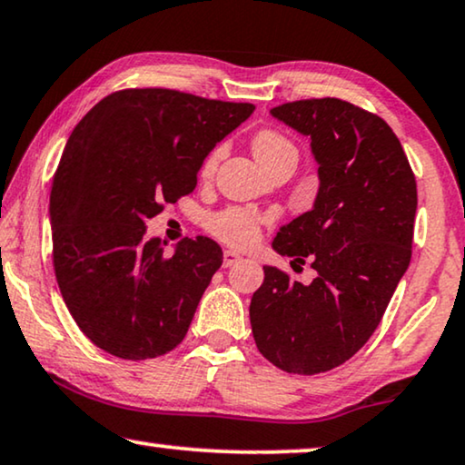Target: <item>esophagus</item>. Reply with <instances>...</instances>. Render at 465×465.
Wrapping results in <instances>:
<instances>
[{"instance_id": "obj_1", "label": "esophagus", "mask_w": 465, "mask_h": 465, "mask_svg": "<svg viewBox=\"0 0 465 465\" xmlns=\"http://www.w3.org/2000/svg\"><path fill=\"white\" fill-rule=\"evenodd\" d=\"M238 261H242V257H240L238 252H233V251H225L223 252V267H232V265L238 263Z\"/></svg>"}]
</instances>
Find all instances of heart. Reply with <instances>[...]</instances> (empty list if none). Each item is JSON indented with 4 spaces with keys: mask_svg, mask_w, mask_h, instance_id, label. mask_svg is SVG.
<instances>
[{
    "mask_svg": "<svg viewBox=\"0 0 465 465\" xmlns=\"http://www.w3.org/2000/svg\"><path fill=\"white\" fill-rule=\"evenodd\" d=\"M251 147L254 158L259 160V164L267 168L273 162L280 160H295L297 162V147L292 145L289 136L280 133L276 128H261L251 136ZM221 158V145L213 147L206 153V158L202 160L200 174L208 176L217 166ZM206 232L235 248H251L261 235V219L252 211L242 206H227L221 208L217 213L206 214L204 219Z\"/></svg>",
    "mask_w": 465,
    "mask_h": 465,
    "instance_id": "b5f03b06",
    "label": "heart"
}]
</instances>
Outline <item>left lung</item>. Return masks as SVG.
Segmentation results:
<instances>
[{
  "label": "left lung",
  "mask_w": 465,
  "mask_h": 465,
  "mask_svg": "<svg viewBox=\"0 0 465 465\" xmlns=\"http://www.w3.org/2000/svg\"><path fill=\"white\" fill-rule=\"evenodd\" d=\"M312 139L320 189L312 211L278 232L273 248L316 272L301 284L265 265L251 299L261 354L280 371L318 375L369 341L413 251L417 183L385 120L348 101L301 99L272 109Z\"/></svg>",
  "instance_id": "8db88e82"
}]
</instances>
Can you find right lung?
Instances as JSON below:
<instances>
[{
    "label": "right lung",
    "instance_id": "right-lung-1",
    "mask_svg": "<svg viewBox=\"0 0 465 465\" xmlns=\"http://www.w3.org/2000/svg\"><path fill=\"white\" fill-rule=\"evenodd\" d=\"M254 111L170 88H124L77 122L52 179V263L80 331L149 361L187 335L223 251L206 235L173 254L145 223L192 193L206 153Z\"/></svg>",
    "mask_w": 465,
    "mask_h": 465
}]
</instances>
